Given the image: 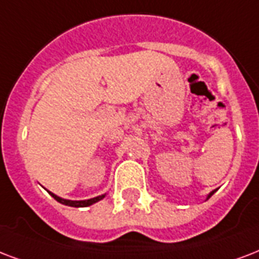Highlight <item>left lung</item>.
I'll return each mask as SVG.
<instances>
[{
  "instance_id": "left-lung-1",
  "label": "left lung",
  "mask_w": 259,
  "mask_h": 259,
  "mask_svg": "<svg viewBox=\"0 0 259 259\" xmlns=\"http://www.w3.org/2000/svg\"><path fill=\"white\" fill-rule=\"evenodd\" d=\"M213 193H214V191H212V193H210V194H209V197H210V195H212V194H213ZM209 197H208V198H209Z\"/></svg>"
}]
</instances>
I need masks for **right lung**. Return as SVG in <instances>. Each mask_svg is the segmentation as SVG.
Wrapping results in <instances>:
<instances>
[{"label": "right lung", "mask_w": 259, "mask_h": 259, "mask_svg": "<svg viewBox=\"0 0 259 259\" xmlns=\"http://www.w3.org/2000/svg\"><path fill=\"white\" fill-rule=\"evenodd\" d=\"M53 197H54V200H57L58 202L64 205H68V206H74V208H85V206H90V205L95 204V202H98L103 198L104 195H99V197H95V198H91V200H85V201H70V200H64V198H59L58 195L53 194L50 193Z\"/></svg>", "instance_id": "1"}]
</instances>
